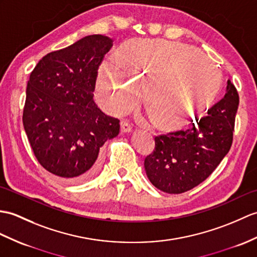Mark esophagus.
I'll list each match as a JSON object with an SVG mask.
<instances>
[{
    "mask_svg": "<svg viewBox=\"0 0 257 257\" xmlns=\"http://www.w3.org/2000/svg\"><path fill=\"white\" fill-rule=\"evenodd\" d=\"M120 131L122 134H130L133 131V127L127 121H121L120 122Z\"/></svg>",
    "mask_w": 257,
    "mask_h": 257,
    "instance_id": "obj_1",
    "label": "esophagus"
}]
</instances>
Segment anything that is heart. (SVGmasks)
<instances>
[{
	"mask_svg": "<svg viewBox=\"0 0 257 257\" xmlns=\"http://www.w3.org/2000/svg\"><path fill=\"white\" fill-rule=\"evenodd\" d=\"M101 64L97 99L111 115L120 116L139 104L164 130H178L211 105L222 84L219 68L195 47L176 41L129 39Z\"/></svg>",
	"mask_w": 257,
	"mask_h": 257,
	"instance_id": "obj_1",
	"label": "heart"
}]
</instances>
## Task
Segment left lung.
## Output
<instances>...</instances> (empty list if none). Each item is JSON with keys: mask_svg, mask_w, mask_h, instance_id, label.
<instances>
[{"mask_svg": "<svg viewBox=\"0 0 257 257\" xmlns=\"http://www.w3.org/2000/svg\"><path fill=\"white\" fill-rule=\"evenodd\" d=\"M238 94L231 81L224 96L187 130L156 137L145 160L147 176L158 189L182 194L204 182L228 154L233 139Z\"/></svg>", "mask_w": 257, "mask_h": 257, "instance_id": "obj_1", "label": "left lung"}]
</instances>
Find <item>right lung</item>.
<instances>
[{
    "mask_svg": "<svg viewBox=\"0 0 257 257\" xmlns=\"http://www.w3.org/2000/svg\"><path fill=\"white\" fill-rule=\"evenodd\" d=\"M112 47L89 35L48 53L29 76L23 123L35 157L63 181L81 183L99 169V149L119 134V120L93 99L97 70Z\"/></svg>",
    "mask_w": 257,
    "mask_h": 257,
    "instance_id": "obj_1",
    "label": "right lung"
}]
</instances>
